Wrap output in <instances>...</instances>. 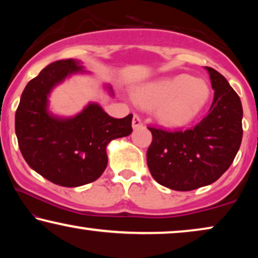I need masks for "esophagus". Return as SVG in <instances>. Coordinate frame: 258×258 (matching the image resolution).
<instances>
[{
  "label": "esophagus",
  "mask_w": 258,
  "mask_h": 258,
  "mask_svg": "<svg viewBox=\"0 0 258 258\" xmlns=\"http://www.w3.org/2000/svg\"><path fill=\"white\" fill-rule=\"evenodd\" d=\"M142 119H141L139 116L137 115H134V118H133V128L134 129H137V128H141L142 126Z\"/></svg>",
  "instance_id": "1"
}]
</instances>
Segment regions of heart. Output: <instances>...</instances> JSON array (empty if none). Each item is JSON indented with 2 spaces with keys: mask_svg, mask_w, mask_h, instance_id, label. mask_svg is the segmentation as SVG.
<instances>
[{
  "mask_svg": "<svg viewBox=\"0 0 258 258\" xmlns=\"http://www.w3.org/2000/svg\"><path fill=\"white\" fill-rule=\"evenodd\" d=\"M210 97L207 81L186 74L153 81L137 87L133 94L136 104L156 109L162 124L177 128L189 124L203 110Z\"/></svg>",
  "mask_w": 258,
  "mask_h": 258,
  "instance_id": "obj_1",
  "label": "heart"
}]
</instances>
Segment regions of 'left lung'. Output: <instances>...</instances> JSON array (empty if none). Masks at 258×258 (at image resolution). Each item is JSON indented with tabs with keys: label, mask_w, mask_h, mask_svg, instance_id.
Here are the masks:
<instances>
[{
	"label": "left lung",
	"mask_w": 258,
	"mask_h": 258,
	"mask_svg": "<svg viewBox=\"0 0 258 258\" xmlns=\"http://www.w3.org/2000/svg\"><path fill=\"white\" fill-rule=\"evenodd\" d=\"M206 69L215 90L209 114L185 132L149 128L153 134L147 151L150 174L161 185L177 191H189L217 181L241 147V100L223 75L210 67Z\"/></svg>",
	"instance_id": "left-lung-1"
}]
</instances>
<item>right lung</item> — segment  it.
<instances>
[{
	"instance_id": "obj_1",
	"label": "right lung",
	"mask_w": 258,
	"mask_h": 258,
	"mask_svg": "<svg viewBox=\"0 0 258 258\" xmlns=\"http://www.w3.org/2000/svg\"><path fill=\"white\" fill-rule=\"evenodd\" d=\"M77 74H89L82 62H52L24 88L15 115V133L28 165L55 184L75 188L96 181L108 164L107 146L133 133L130 114L112 118L96 102L64 117L49 109L51 91ZM103 88L112 97L110 84Z\"/></svg>"
}]
</instances>
